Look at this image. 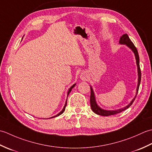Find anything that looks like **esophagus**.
Here are the masks:
<instances>
[{"label": "esophagus", "mask_w": 152, "mask_h": 152, "mask_svg": "<svg viewBox=\"0 0 152 152\" xmlns=\"http://www.w3.org/2000/svg\"><path fill=\"white\" fill-rule=\"evenodd\" d=\"M81 78L82 80H86L87 78V76H86V74L85 73H82L81 74Z\"/></svg>", "instance_id": "34e87169"}]
</instances>
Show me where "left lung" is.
I'll use <instances>...</instances> for the list:
<instances>
[{"label": "left lung", "mask_w": 152, "mask_h": 152, "mask_svg": "<svg viewBox=\"0 0 152 152\" xmlns=\"http://www.w3.org/2000/svg\"><path fill=\"white\" fill-rule=\"evenodd\" d=\"M119 42L120 44H125L126 46L129 48L130 49L133 51V53H134L135 59H136V62H137V69H138V76L136 95H135L134 99L132 100V101L129 103V104L127 106H125V107L122 108H119L118 110H104V109L101 108L100 106H98L97 104H96L94 92H93L92 87L91 86V96H90V104H91V108L92 109V110L93 111V112L95 113V114H96L100 115L108 116V115H115V114H119V113L127 109L128 108H129L130 106L132 105V104L133 103L135 98H136L138 91V89H139L140 83V81H141V71H140V68L139 56H138V51L137 50L136 47L134 46L133 43L132 42L131 40H130L129 37H128L127 34H123L121 37L120 39H119Z\"/></svg>", "instance_id": "left-lung-1"}]
</instances>
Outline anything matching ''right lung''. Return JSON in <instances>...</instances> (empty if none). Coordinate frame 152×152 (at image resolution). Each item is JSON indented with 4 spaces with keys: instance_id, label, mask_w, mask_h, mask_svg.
Wrapping results in <instances>:
<instances>
[{
    "instance_id": "add662e5",
    "label": "right lung",
    "mask_w": 152,
    "mask_h": 152,
    "mask_svg": "<svg viewBox=\"0 0 152 152\" xmlns=\"http://www.w3.org/2000/svg\"><path fill=\"white\" fill-rule=\"evenodd\" d=\"M75 85H76V83H74V84L73 85V86H71L70 87V88H69V91H68V93H67V96H69V93H70V91H72V88H74V86H75ZM66 104H67V99H66V102H65V104H64V107H63V110H61L59 113V114H57L56 115H55V116H53V117H51V118H55V117H57V116H59V115H61V114H63V113L64 112V110H65V107H66Z\"/></svg>"
}]
</instances>
